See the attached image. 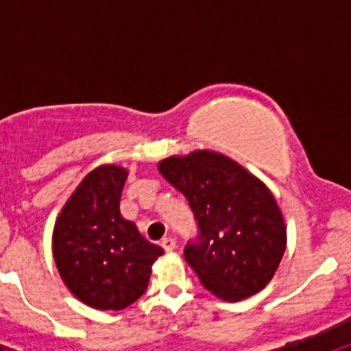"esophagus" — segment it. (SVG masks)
Returning a JSON list of instances; mask_svg holds the SVG:
<instances>
[{
    "mask_svg": "<svg viewBox=\"0 0 351 351\" xmlns=\"http://www.w3.org/2000/svg\"><path fill=\"white\" fill-rule=\"evenodd\" d=\"M161 247L169 253V251H173V247H176V239L172 237H163L161 239Z\"/></svg>",
    "mask_w": 351,
    "mask_h": 351,
    "instance_id": "esophagus-1",
    "label": "esophagus"
}]
</instances>
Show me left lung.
<instances>
[{
  "label": "left lung",
  "mask_w": 351,
  "mask_h": 351,
  "mask_svg": "<svg viewBox=\"0 0 351 351\" xmlns=\"http://www.w3.org/2000/svg\"><path fill=\"white\" fill-rule=\"evenodd\" d=\"M161 176L186 197L198 234L184 260L206 290L225 300L255 295L283 258L287 228L267 186L213 151L160 161Z\"/></svg>",
  "instance_id": "obj_1"
}]
</instances>
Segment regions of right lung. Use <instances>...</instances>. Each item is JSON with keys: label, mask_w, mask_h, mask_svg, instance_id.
I'll use <instances>...</instances> for the list:
<instances>
[{"label": "right lung", "mask_w": 351, "mask_h": 351, "mask_svg": "<svg viewBox=\"0 0 351 351\" xmlns=\"http://www.w3.org/2000/svg\"><path fill=\"white\" fill-rule=\"evenodd\" d=\"M125 169L104 165L82 179L54 226L52 251L64 285L96 309L128 308L147 288L151 265L163 255L121 216Z\"/></svg>", "instance_id": "add662e5"}]
</instances>
